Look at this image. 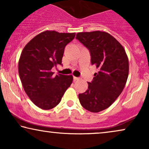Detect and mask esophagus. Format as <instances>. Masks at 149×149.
<instances>
[{
    "instance_id": "1",
    "label": "esophagus",
    "mask_w": 149,
    "mask_h": 149,
    "mask_svg": "<svg viewBox=\"0 0 149 149\" xmlns=\"http://www.w3.org/2000/svg\"><path fill=\"white\" fill-rule=\"evenodd\" d=\"M73 79H74V81H78V80H79V77H73Z\"/></svg>"
}]
</instances>
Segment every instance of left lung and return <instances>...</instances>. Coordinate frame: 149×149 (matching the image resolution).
<instances>
[{"label": "left lung", "mask_w": 149, "mask_h": 149, "mask_svg": "<svg viewBox=\"0 0 149 149\" xmlns=\"http://www.w3.org/2000/svg\"><path fill=\"white\" fill-rule=\"evenodd\" d=\"M76 38L88 49L91 62L99 71L88 89L79 93L82 107L92 113L109 108L119 96L125 86L129 74V61L121 43L103 31L79 32Z\"/></svg>", "instance_id": "obj_1"}]
</instances>
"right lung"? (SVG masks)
<instances>
[{
  "label": "right lung",
  "mask_w": 149,
  "mask_h": 149,
  "mask_svg": "<svg viewBox=\"0 0 149 149\" xmlns=\"http://www.w3.org/2000/svg\"><path fill=\"white\" fill-rule=\"evenodd\" d=\"M75 33L46 30L38 34L24 47L18 63V72L24 89L36 107L52 109L60 102L72 84V75L54 76L53 67L62 64L65 47Z\"/></svg>",
  "instance_id": "1"
}]
</instances>
